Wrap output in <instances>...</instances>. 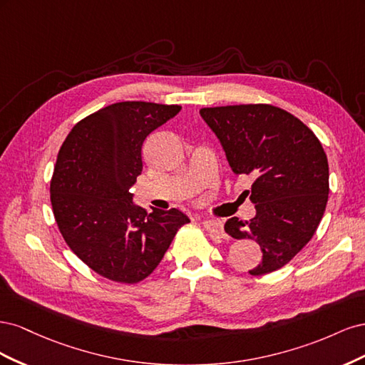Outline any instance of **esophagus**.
<instances>
[{
	"mask_svg": "<svg viewBox=\"0 0 365 365\" xmlns=\"http://www.w3.org/2000/svg\"><path fill=\"white\" fill-rule=\"evenodd\" d=\"M204 228L208 231L210 235H213L216 237H225V231H224V224L222 220L219 219H204L202 220Z\"/></svg>",
	"mask_w": 365,
	"mask_h": 365,
	"instance_id": "34e87169",
	"label": "esophagus"
}]
</instances>
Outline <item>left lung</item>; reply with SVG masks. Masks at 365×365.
Segmentation results:
<instances>
[{
    "instance_id": "1",
    "label": "left lung",
    "mask_w": 365,
    "mask_h": 365,
    "mask_svg": "<svg viewBox=\"0 0 365 365\" xmlns=\"http://www.w3.org/2000/svg\"><path fill=\"white\" fill-rule=\"evenodd\" d=\"M222 146L231 170L254 176L250 200L256 216L231 217L225 231L252 239L262 260L250 269H280L317 231L329 196V164L322 143L303 121L272 105H235L200 111Z\"/></svg>"
}]
</instances>
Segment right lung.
<instances>
[{"instance_id":"1","label":"right lung","mask_w":365,"mask_h":365,"mask_svg":"<svg viewBox=\"0 0 365 365\" xmlns=\"http://www.w3.org/2000/svg\"><path fill=\"white\" fill-rule=\"evenodd\" d=\"M180 111L114 103L81 120L63 141L50 184L54 219L76 256L102 277L129 284L146 279L190 222L176 208L148 213L129 192L143 170V141Z\"/></svg>"}]
</instances>
